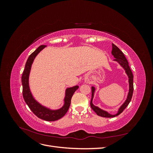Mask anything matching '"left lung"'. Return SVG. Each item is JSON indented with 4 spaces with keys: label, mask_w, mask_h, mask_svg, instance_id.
Here are the masks:
<instances>
[{
    "label": "left lung",
    "mask_w": 153,
    "mask_h": 153,
    "mask_svg": "<svg viewBox=\"0 0 153 153\" xmlns=\"http://www.w3.org/2000/svg\"><path fill=\"white\" fill-rule=\"evenodd\" d=\"M112 45V55H114V57L115 58V61H117L124 68L125 70H126L127 75H128L129 83V93L128 95L127 100H126V101H125L124 103L121 106V108H119V110L118 111V113L115 115H110L108 112H105V111L101 110L100 108L97 107V106H95L93 104H92V99H93V97H94V93L95 89L93 87H91L92 88V97H91V103H90L91 108L96 113L97 115H99V116L103 117H114L115 116H117V115H119L120 114H121L123 112V110L126 108V106L129 105V102L131 101L133 93V73H132L131 69H130V68H129L127 59H126V57L124 56V55L122 51L120 50L116 45H115L113 43Z\"/></svg>",
    "instance_id": "obj_1"
}]
</instances>
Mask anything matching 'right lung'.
I'll list each match as a JSON object with an SVG mask.
<instances>
[{"instance_id":"obj_1","label":"right lung","mask_w":153,"mask_h":153,"mask_svg":"<svg viewBox=\"0 0 153 153\" xmlns=\"http://www.w3.org/2000/svg\"><path fill=\"white\" fill-rule=\"evenodd\" d=\"M46 45H41L37 48L34 52H32L27 59L25 64V69L23 72L22 76V84L23 86V97L27 105H28L29 108L37 117L47 121H55L62 118L64 115L66 114L71 104V100L72 96L76 89H78V85L73 87L68 88L66 91V97L64 99V105L61 109L57 110H50L44 106H41L39 103L33 98L29 86V76L30 71V68L34 58L38 53L42 50Z\"/></svg>"}]
</instances>
